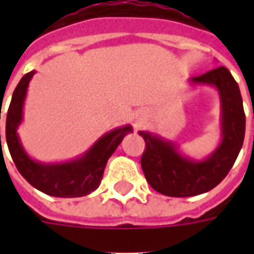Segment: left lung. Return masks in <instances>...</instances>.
<instances>
[{"mask_svg":"<svg viewBox=\"0 0 254 254\" xmlns=\"http://www.w3.org/2000/svg\"><path fill=\"white\" fill-rule=\"evenodd\" d=\"M190 87H213L220 102V143L211 154L194 159L182 154L176 141L140 130L145 141L141 156L145 180L155 190L170 197H190L211 190L229 174L245 137V113L240 87L227 67H215L188 80Z\"/></svg>","mask_w":254,"mask_h":254,"instance_id":"obj_1","label":"left lung"}]
</instances>
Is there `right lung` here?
<instances>
[{
	"label": "right lung",
	"instance_id": "right-lung-1",
	"mask_svg": "<svg viewBox=\"0 0 254 254\" xmlns=\"http://www.w3.org/2000/svg\"><path fill=\"white\" fill-rule=\"evenodd\" d=\"M35 70L24 74L13 91L6 114V144L21 176L38 190L54 197H81L98 189L106 163L127 133L130 125L102 134L84 154L65 162H41L31 158L23 147L17 129L24 118V102ZM1 114V110H0ZM1 118V117H0ZM1 144V134H0Z\"/></svg>",
	"mask_w": 254,
	"mask_h": 254
}]
</instances>
